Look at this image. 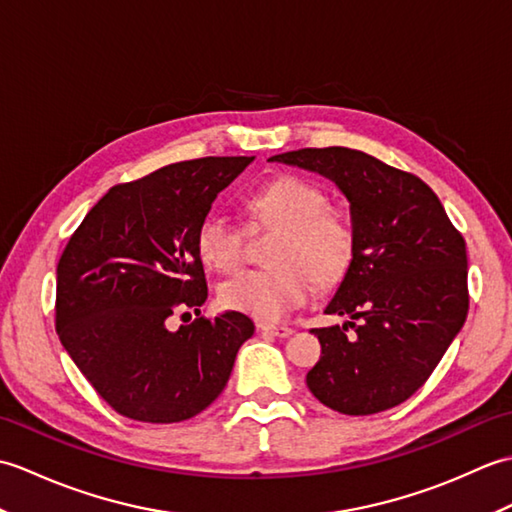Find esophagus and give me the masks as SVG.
<instances>
[{
	"label": "esophagus",
	"mask_w": 512,
	"mask_h": 512,
	"mask_svg": "<svg viewBox=\"0 0 512 512\" xmlns=\"http://www.w3.org/2000/svg\"><path fill=\"white\" fill-rule=\"evenodd\" d=\"M259 330L270 336H277V339H288L292 334V328L288 325H270V323H259Z\"/></svg>",
	"instance_id": "34e87169"
}]
</instances>
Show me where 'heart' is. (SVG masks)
Instances as JSON below:
<instances>
[{"label": "heart", "mask_w": 512, "mask_h": 512, "mask_svg": "<svg viewBox=\"0 0 512 512\" xmlns=\"http://www.w3.org/2000/svg\"><path fill=\"white\" fill-rule=\"evenodd\" d=\"M248 209L259 220L284 226L270 250L275 266L246 270L220 288L222 306L259 321H279L312 299L314 281L332 286L352 264V220L328 204L314 182L284 176L253 193ZM202 262L217 273H235L244 262V231L231 217L213 213L195 233Z\"/></svg>", "instance_id": "obj_1"}]
</instances>
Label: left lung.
<instances>
[{"label":"left lung","mask_w":512,"mask_h":512,"mask_svg":"<svg viewBox=\"0 0 512 512\" xmlns=\"http://www.w3.org/2000/svg\"><path fill=\"white\" fill-rule=\"evenodd\" d=\"M270 160L330 178L350 202L356 233L352 264L325 308L350 321L312 330L321 358L306 376L310 391L347 416L400 405L427 383L466 321L462 233L429 184L363 151L299 149Z\"/></svg>","instance_id":"8db88e82"}]
</instances>
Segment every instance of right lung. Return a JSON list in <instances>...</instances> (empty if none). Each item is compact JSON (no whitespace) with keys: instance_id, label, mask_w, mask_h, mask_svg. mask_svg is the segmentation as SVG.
<instances>
[{"instance_id":"1","label":"right lung","mask_w":512,"mask_h":512,"mask_svg":"<svg viewBox=\"0 0 512 512\" xmlns=\"http://www.w3.org/2000/svg\"><path fill=\"white\" fill-rule=\"evenodd\" d=\"M253 156L198 158L116 184L83 217L57 266V334L121 416L169 424L222 394L255 332L242 312L169 328L209 297L195 233Z\"/></svg>"}]
</instances>
